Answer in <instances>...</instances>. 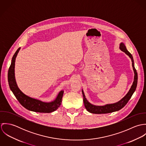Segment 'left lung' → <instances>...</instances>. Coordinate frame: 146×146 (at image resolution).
Returning a JSON list of instances; mask_svg holds the SVG:
<instances>
[{"label":"left lung","instance_id":"1","mask_svg":"<svg viewBox=\"0 0 146 146\" xmlns=\"http://www.w3.org/2000/svg\"><path fill=\"white\" fill-rule=\"evenodd\" d=\"M120 49L124 52L125 54H126L131 59L132 62V67L134 73V82L133 84L127 92V93L126 94L124 97H123L120 101H118L117 102L112 104H105L104 106H96L94 104H90L87 99L85 98V96L84 94L83 90L82 89V93L83 96L84 104L85 106V108L86 110L92 113H96V114H101V113H111L113 112L117 111L120 110H121L122 108H123L126 104L128 102L130 98L131 97L133 94L135 92L137 85V82H138V74L137 70L134 67V60L132 55L131 53L127 50L125 44L124 42H121L120 44Z\"/></svg>","mask_w":146,"mask_h":146}]
</instances>
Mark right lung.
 Instances as JSON below:
<instances>
[{
  "label": "right lung",
  "instance_id": "add662e5",
  "mask_svg": "<svg viewBox=\"0 0 146 146\" xmlns=\"http://www.w3.org/2000/svg\"><path fill=\"white\" fill-rule=\"evenodd\" d=\"M20 48H19L13 55L11 64L8 70V81L11 91L20 104L29 111L41 113H50L56 111L61 104L64 92L63 90L59 92L54 101L50 102H45L26 95L18 87L15 79V66L16 58Z\"/></svg>",
  "mask_w": 146,
  "mask_h": 146
}]
</instances>
